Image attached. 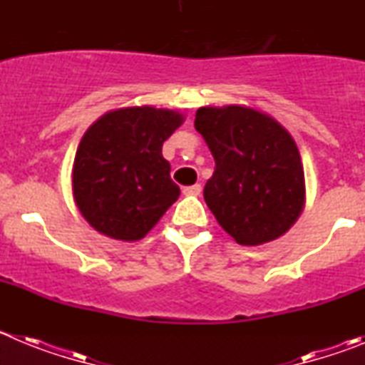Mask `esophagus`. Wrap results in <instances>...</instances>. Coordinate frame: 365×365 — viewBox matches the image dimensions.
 Masks as SVG:
<instances>
[{
	"mask_svg": "<svg viewBox=\"0 0 365 365\" xmlns=\"http://www.w3.org/2000/svg\"><path fill=\"white\" fill-rule=\"evenodd\" d=\"M201 185H193V186H186V188H182V193L185 195H193V197H197V195H201Z\"/></svg>",
	"mask_w": 365,
	"mask_h": 365,
	"instance_id": "1",
	"label": "esophagus"
}]
</instances>
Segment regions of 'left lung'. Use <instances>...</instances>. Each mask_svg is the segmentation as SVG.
<instances>
[{
  "label": "left lung",
  "instance_id": "1",
  "mask_svg": "<svg viewBox=\"0 0 365 365\" xmlns=\"http://www.w3.org/2000/svg\"><path fill=\"white\" fill-rule=\"evenodd\" d=\"M195 130L214 155L205 201L222 230L250 247L285 234L305 206V175L292 135L247 106L199 108Z\"/></svg>",
  "mask_w": 365,
  "mask_h": 365
}]
</instances>
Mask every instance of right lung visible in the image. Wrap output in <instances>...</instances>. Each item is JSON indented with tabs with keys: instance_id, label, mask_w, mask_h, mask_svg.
Segmentation results:
<instances>
[{
	"instance_id": "add662e5",
	"label": "right lung",
	"mask_w": 365,
	"mask_h": 365,
	"mask_svg": "<svg viewBox=\"0 0 365 365\" xmlns=\"http://www.w3.org/2000/svg\"><path fill=\"white\" fill-rule=\"evenodd\" d=\"M185 122L173 109L108 111L83 133L73 163V197L96 232L138 241L179 199L163 144Z\"/></svg>"
}]
</instances>
